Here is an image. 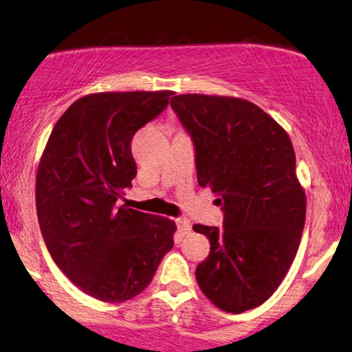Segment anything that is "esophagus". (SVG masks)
<instances>
[{"mask_svg": "<svg viewBox=\"0 0 352 352\" xmlns=\"http://www.w3.org/2000/svg\"><path fill=\"white\" fill-rule=\"evenodd\" d=\"M175 223H177V228H179L180 233H188L190 230H192V225H190V221L187 220V218H177Z\"/></svg>", "mask_w": 352, "mask_h": 352, "instance_id": "obj_1", "label": "esophagus"}]
</instances>
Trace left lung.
<instances>
[{
  "instance_id": "8db88e82",
  "label": "left lung",
  "mask_w": 352,
  "mask_h": 352,
  "mask_svg": "<svg viewBox=\"0 0 352 352\" xmlns=\"http://www.w3.org/2000/svg\"><path fill=\"white\" fill-rule=\"evenodd\" d=\"M170 106L192 137L199 185L220 197L223 212L221 230L193 225L210 241L197 283L217 308L235 314L256 308L286 276L305 228L292 140L245 99L180 94Z\"/></svg>"
}]
</instances>
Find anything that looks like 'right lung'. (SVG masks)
<instances>
[{"instance_id":"1","label":"right lung","mask_w":352,"mask_h":352,"mask_svg":"<svg viewBox=\"0 0 352 352\" xmlns=\"http://www.w3.org/2000/svg\"><path fill=\"white\" fill-rule=\"evenodd\" d=\"M170 91L98 92L59 117L36 175L47 252L89 296L122 302L142 293L173 246L175 223L120 205L137 165L132 137L168 106Z\"/></svg>"}]
</instances>
